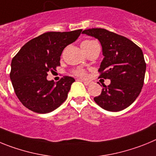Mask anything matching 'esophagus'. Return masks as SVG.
Returning a JSON list of instances; mask_svg holds the SVG:
<instances>
[{
  "instance_id": "obj_1",
  "label": "esophagus",
  "mask_w": 156,
  "mask_h": 156,
  "mask_svg": "<svg viewBox=\"0 0 156 156\" xmlns=\"http://www.w3.org/2000/svg\"><path fill=\"white\" fill-rule=\"evenodd\" d=\"M81 80L82 81L83 83H84L85 85H89L90 83V81H87V80Z\"/></svg>"
}]
</instances>
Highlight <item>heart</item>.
<instances>
[{"label":"heart","instance_id":"heart-1","mask_svg":"<svg viewBox=\"0 0 156 156\" xmlns=\"http://www.w3.org/2000/svg\"><path fill=\"white\" fill-rule=\"evenodd\" d=\"M94 42V41H90V40H87V41H83L82 44H81L83 45H87V44H90L91 43ZM73 73L74 75L77 76H80V77H83L86 76V71L84 69H76L73 71Z\"/></svg>","mask_w":156,"mask_h":156}]
</instances>
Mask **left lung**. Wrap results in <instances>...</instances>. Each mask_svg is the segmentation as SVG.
Returning <instances> with one entry per match:
<instances>
[{
	"label": "left lung",
	"mask_w": 156,
	"mask_h": 156,
	"mask_svg": "<svg viewBox=\"0 0 156 156\" xmlns=\"http://www.w3.org/2000/svg\"><path fill=\"white\" fill-rule=\"evenodd\" d=\"M82 34L97 38L104 55L98 72L101 78L111 80L103 84L94 101L105 110L119 112L127 108L140 94L145 75L142 50L126 37L101 28L85 30Z\"/></svg>",
	"instance_id": "left-lung-1"
}]
</instances>
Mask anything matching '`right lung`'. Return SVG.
<instances>
[{
	"label": "right lung",
	"mask_w": 156,
	"mask_h": 156,
	"mask_svg": "<svg viewBox=\"0 0 156 156\" xmlns=\"http://www.w3.org/2000/svg\"><path fill=\"white\" fill-rule=\"evenodd\" d=\"M81 32L44 33L27 42L12 58L10 79L25 107L37 113H48L66 100L75 80L66 76L55 83L48 80L47 76L60 66L64 48L76 41Z\"/></svg>",
	"instance_id": "obj_1"
}]
</instances>
